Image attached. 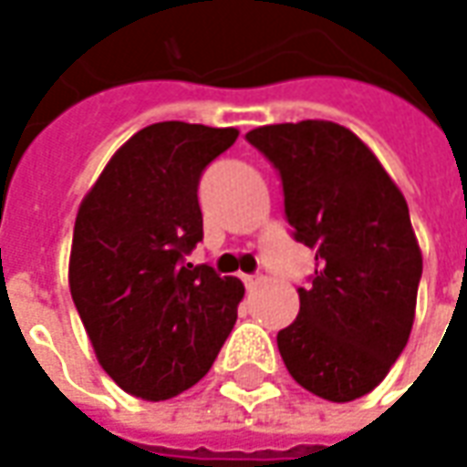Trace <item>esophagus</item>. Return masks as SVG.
I'll return each instance as SVG.
<instances>
[{
    "label": "esophagus",
    "mask_w": 467,
    "mask_h": 467,
    "mask_svg": "<svg viewBox=\"0 0 467 467\" xmlns=\"http://www.w3.org/2000/svg\"><path fill=\"white\" fill-rule=\"evenodd\" d=\"M260 280H263L260 275H243V283L247 290H255L260 285Z\"/></svg>",
    "instance_id": "obj_1"
}]
</instances>
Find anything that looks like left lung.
<instances>
[{
  "instance_id": "1",
  "label": "left lung",
  "mask_w": 467,
  "mask_h": 467,
  "mask_svg": "<svg viewBox=\"0 0 467 467\" xmlns=\"http://www.w3.org/2000/svg\"><path fill=\"white\" fill-rule=\"evenodd\" d=\"M275 166L293 240L316 250L298 318L278 331L290 377L328 402L369 394L407 347L422 253L402 192L369 146L331 120L244 136Z\"/></svg>"
}]
</instances>
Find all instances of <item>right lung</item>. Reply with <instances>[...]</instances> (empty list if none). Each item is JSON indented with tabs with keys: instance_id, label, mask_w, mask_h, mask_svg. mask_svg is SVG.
<instances>
[{
	"instance_id": "add662e5",
	"label": "right lung",
	"mask_w": 467,
	"mask_h": 467,
	"mask_svg": "<svg viewBox=\"0 0 467 467\" xmlns=\"http://www.w3.org/2000/svg\"><path fill=\"white\" fill-rule=\"evenodd\" d=\"M237 129L164 120L133 133L78 210L70 293L100 367L133 397L171 400L210 371L243 283L184 257L202 240V171Z\"/></svg>"
}]
</instances>
